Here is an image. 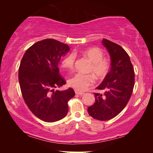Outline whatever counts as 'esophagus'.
<instances>
[{
	"label": "esophagus",
	"mask_w": 153,
	"mask_h": 153,
	"mask_svg": "<svg viewBox=\"0 0 153 153\" xmlns=\"http://www.w3.org/2000/svg\"><path fill=\"white\" fill-rule=\"evenodd\" d=\"M76 94H78V95H79V96H81V95H83L84 94V93H83V92H78V91H76Z\"/></svg>",
	"instance_id": "1"
}]
</instances>
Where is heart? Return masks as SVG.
Instances as JSON below:
<instances>
[{"label": "heart", "instance_id": "obj_1", "mask_svg": "<svg viewBox=\"0 0 153 153\" xmlns=\"http://www.w3.org/2000/svg\"><path fill=\"white\" fill-rule=\"evenodd\" d=\"M84 56L91 62L88 72H91L98 79H102L107 76L110 69L111 65L107 59L103 57L104 54L100 48L97 47L90 48L83 52ZM76 55L69 54L65 57L61 63L63 68L69 70L73 69L74 67ZM94 82V77L92 75H83L76 74L68 80V84L77 91H84Z\"/></svg>", "mask_w": 153, "mask_h": 153}]
</instances>
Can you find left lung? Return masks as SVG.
<instances>
[{"label":"left lung","instance_id":"left-lung-1","mask_svg":"<svg viewBox=\"0 0 153 153\" xmlns=\"http://www.w3.org/2000/svg\"><path fill=\"white\" fill-rule=\"evenodd\" d=\"M111 57V69L97 89L104 90L102 95L95 93L94 104L88 108L92 117L107 121L116 117L128 104L134 86V71L126 51L110 40L102 39Z\"/></svg>","mask_w":153,"mask_h":153}]
</instances>
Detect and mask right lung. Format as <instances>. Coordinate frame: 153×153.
<instances>
[{"instance_id":"1","label":"right lung","mask_w":153,"mask_h":153,"mask_svg":"<svg viewBox=\"0 0 153 153\" xmlns=\"http://www.w3.org/2000/svg\"><path fill=\"white\" fill-rule=\"evenodd\" d=\"M70 50L68 45L54 39H45L25 52L19 68V82L23 98L33 115L45 122L65 117L67 102L75 95L69 88L55 90L66 84L59 75V63Z\"/></svg>"}]
</instances>
